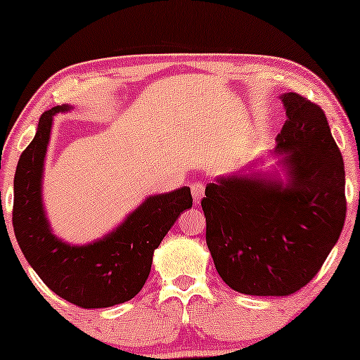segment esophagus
I'll return each mask as SVG.
<instances>
[{"instance_id":"obj_1","label":"esophagus","mask_w":360,"mask_h":360,"mask_svg":"<svg viewBox=\"0 0 360 360\" xmlns=\"http://www.w3.org/2000/svg\"><path fill=\"white\" fill-rule=\"evenodd\" d=\"M191 195H193L195 205H198L201 198L205 196V186L201 184H193V185H191Z\"/></svg>"}]
</instances>
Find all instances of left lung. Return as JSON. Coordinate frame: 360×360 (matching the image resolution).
I'll return each instance as SVG.
<instances>
[{
	"label": "left lung",
	"mask_w": 360,
	"mask_h": 360,
	"mask_svg": "<svg viewBox=\"0 0 360 360\" xmlns=\"http://www.w3.org/2000/svg\"><path fill=\"white\" fill-rule=\"evenodd\" d=\"M278 98L287 112L272 152L281 169L218 176L201 200L219 277L254 297H287L303 288L346 219V172L326 116L297 93Z\"/></svg>",
	"instance_id": "8db88e82"
}]
</instances>
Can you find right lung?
Wrapping results in <instances>:
<instances>
[{
  "mask_svg": "<svg viewBox=\"0 0 360 360\" xmlns=\"http://www.w3.org/2000/svg\"><path fill=\"white\" fill-rule=\"evenodd\" d=\"M70 110L73 106L62 105L44 112L18 162L14 234L24 257L53 293L82 308L115 307L141 292L154 250L193 198L188 186L147 196L115 229L88 244H70L53 234L42 198L44 164L53 116Z\"/></svg>",
  "mask_w": 360,
  "mask_h": 360,
  "instance_id": "add662e5",
  "label": "right lung"
}]
</instances>
